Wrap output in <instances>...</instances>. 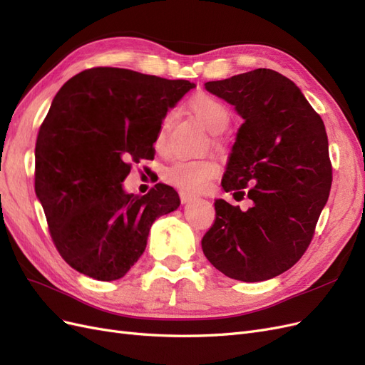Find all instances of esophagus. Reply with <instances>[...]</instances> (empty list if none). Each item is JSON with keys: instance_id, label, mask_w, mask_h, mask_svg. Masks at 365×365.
<instances>
[{"instance_id": "esophagus-1", "label": "esophagus", "mask_w": 365, "mask_h": 365, "mask_svg": "<svg viewBox=\"0 0 365 365\" xmlns=\"http://www.w3.org/2000/svg\"><path fill=\"white\" fill-rule=\"evenodd\" d=\"M180 197H181V202L185 204V202H190L192 200H195L196 196H193V195H190V193H187V192H180Z\"/></svg>"}]
</instances>
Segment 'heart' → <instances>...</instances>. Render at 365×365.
<instances>
[{
    "mask_svg": "<svg viewBox=\"0 0 365 365\" xmlns=\"http://www.w3.org/2000/svg\"><path fill=\"white\" fill-rule=\"evenodd\" d=\"M190 113L210 132L220 134L230 125L231 114L228 108L208 94H197L189 102ZM170 117H165L155 137V148L161 150L165 145ZM219 172V165L213 160H176L164 169V178L176 189L189 193L201 192Z\"/></svg>",
    "mask_w": 365,
    "mask_h": 365,
    "instance_id": "obj_1",
    "label": "heart"
}]
</instances>
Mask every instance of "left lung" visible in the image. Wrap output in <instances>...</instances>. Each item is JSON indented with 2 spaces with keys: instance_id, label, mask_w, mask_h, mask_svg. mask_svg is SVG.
Wrapping results in <instances>:
<instances>
[{
  "instance_id": "left-lung-1",
  "label": "left lung",
  "mask_w": 365,
  "mask_h": 365,
  "mask_svg": "<svg viewBox=\"0 0 365 365\" xmlns=\"http://www.w3.org/2000/svg\"><path fill=\"white\" fill-rule=\"evenodd\" d=\"M205 90L244 118L220 184L252 204L242 212L216 200L202 251L230 279L269 280L302 259L327 202L332 164L324 123L300 88L274 70L207 82Z\"/></svg>"
}]
</instances>
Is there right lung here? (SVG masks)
Masks as SVG:
<instances>
[{"label":"right lung","instance_id":"obj_1","mask_svg":"<svg viewBox=\"0 0 365 365\" xmlns=\"http://www.w3.org/2000/svg\"><path fill=\"white\" fill-rule=\"evenodd\" d=\"M189 81L97 67L54 96L36 140L35 192L62 259L88 277L113 282L134 267L155 219L180 207L170 185L123 190L129 161L153 158L161 121Z\"/></svg>","mask_w":365,"mask_h":365}]
</instances>
